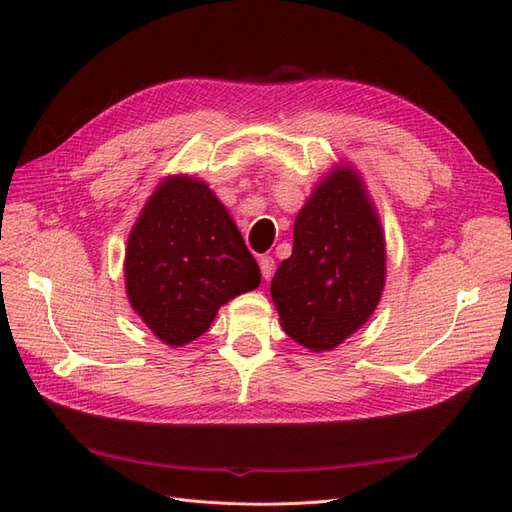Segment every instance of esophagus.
I'll return each mask as SVG.
<instances>
[{
	"label": "esophagus",
	"mask_w": 512,
	"mask_h": 512,
	"mask_svg": "<svg viewBox=\"0 0 512 512\" xmlns=\"http://www.w3.org/2000/svg\"><path fill=\"white\" fill-rule=\"evenodd\" d=\"M258 265H260L262 277H265V280H271V275L275 271V260L271 256H260L258 258Z\"/></svg>",
	"instance_id": "34e87169"
}]
</instances>
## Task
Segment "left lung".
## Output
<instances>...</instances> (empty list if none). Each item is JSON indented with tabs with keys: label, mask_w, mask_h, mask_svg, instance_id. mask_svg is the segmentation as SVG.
<instances>
[{
	"label": "left lung",
	"mask_w": 512,
	"mask_h": 512,
	"mask_svg": "<svg viewBox=\"0 0 512 512\" xmlns=\"http://www.w3.org/2000/svg\"><path fill=\"white\" fill-rule=\"evenodd\" d=\"M386 284V239L363 175L333 164L294 218L290 258L271 280V299L290 339L331 352L374 316Z\"/></svg>",
	"instance_id": "1"
}]
</instances>
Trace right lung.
Instances as JSON below:
<instances>
[{
	"mask_svg": "<svg viewBox=\"0 0 512 512\" xmlns=\"http://www.w3.org/2000/svg\"><path fill=\"white\" fill-rule=\"evenodd\" d=\"M126 297L162 344L181 348L209 331L218 309L260 286V269L209 183L166 175L130 228Z\"/></svg>",
	"mask_w": 512,
	"mask_h": 512,
	"instance_id": "add662e5",
	"label": "right lung"
}]
</instances>
